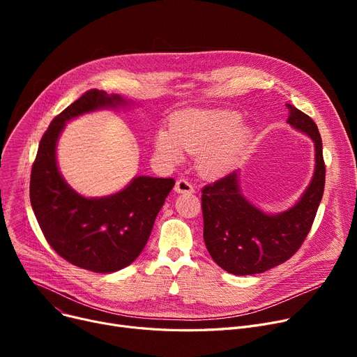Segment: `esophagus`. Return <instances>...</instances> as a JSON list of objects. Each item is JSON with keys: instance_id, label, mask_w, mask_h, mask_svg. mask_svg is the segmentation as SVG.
Listing matches in <instances>:
<instances>
[{"instance_id": "1", "label": "esophagus", "mask_w": 357, "mask_h": 357, "mask_svg": "<svg viewBox=\"0 0 357 357\" xmlns=\"http://www.w3.org/2000/svg\"><path fill=\"white\" fill-rule=\"evenodd\" d=\"M175 192L178 194H192L194 192V188L192 185L186 181V179H178L176 183H175Z\"/></svg>"}]
</instances>
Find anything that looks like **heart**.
I'll return each mask as SVG.
<instances>
[{
	"instance_id": "heart-1",
	"label": "heart",
	"mask_w": 357,
	"mask_h": 357,
	"mask_svg": "<svg viewBox=\"0 0 357 357\" xmlns=\"http://www.w3.org/2000/svg\"><path fill=\"white\" fill-rule=\"evenodd\" d=\"M236 111L186 112L171 121L169 133L155 136V152L167 165L182 162V150L197 155L202 176L217 179L231 172L252 144V128Z\"/></svg>"
}]
</instances>
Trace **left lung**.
<instances>
[{
	"mask_svg": "<svg viewBox=\"0 0 357 357\" xmlns=\"http://www.w3.org/2000/svg\"><path fill=\"white\" fill-rule=\"evenodd\" d=\"M288 123L307 135L315 147L314 175L307 190L291 208L268 214L240 190L234 171L202 188L204 241L215 264L233 275L264 273L287 261L311 230L326 182L323 142L317 124L288 104Z\"/></svg>",
	"mask_w": 357,
	"mask_h": 357,
	"instance_id": "left-lung-1",
	"label": "left lung"
}]
</instances>
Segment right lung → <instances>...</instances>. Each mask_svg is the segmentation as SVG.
Returning <instances> with one entry per match:
<instances>
[{"mask_svg":"<svg viewBox=\"0 0 357 357\" xmlns=\"http://www.w3.org/2000/svg\"><path fill=\"white\" fill-rule=\"evenodd\" d=\"M127 104L116 93L85 92L52 120L31 167L30 201L47 243L69 264L97 273L117 272L137 259L175 181L136 176L116 194L86 198L61 175L56 147L69 120Z\"/></svg>","mask_w":357,"mask_h":357,"instance_id":"obj_1","label":"right lung"}]
</instances>
